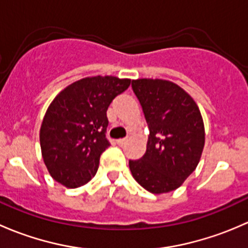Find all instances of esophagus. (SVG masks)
I'll use <instances>...</instances> for the list:
<instances>
[{
    "mask_svg": "<svg viewBox=\"0 0 248 248\" xmlns=\"http://www.w3.org/2000/svg\"><path fill=\"white\" fill-rule=\"evenodd\" d=\"M126 141H127V138H122V139H117L116 140V142L119 145H124V144H126Z\"/></svg>",
    "mask_w": 248,
    "mask_h": 248,
    "instance_id": "obj_1",
    "label": "esophagus"
}]
</instances>
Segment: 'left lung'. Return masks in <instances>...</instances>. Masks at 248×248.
<instances>
[{
  "mask_svg": "<svg viewBox=\"0 0 248 248\" xmlns=\"http://www.w3.org/2000/svg\"><path fill=\"white\" fill-rule=\"evenodd\" d=\"M147 127L146 152L129 159L140 186L151 193L176 189L194 171L205 141L201 110L185 90L162 79L132 81Z\"/></svg>",
  "mask_w": 248,
  "mask_h": 248,
  "instance_id": "8db88e82",
  "label": "left lung"
}]
</instances>
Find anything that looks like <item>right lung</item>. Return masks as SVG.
<instances>
[{"mask_svg": "<svg viewBox=\"0 0 248 248\" xmlns=\"http://www.w3.org/2000/svg\"><path fill=\"white\" fill-rule=\"evenodd\" d=\"M129 85V79L116 77L85 78L55 97L39 134L44 163L55 181L76 188L96 175L110 145L107 110Z\"/></svg>", "mask_w": 248, "mask_h": 248, "instance_id": "obj_1", "label": "right lung"}]
</instances>
